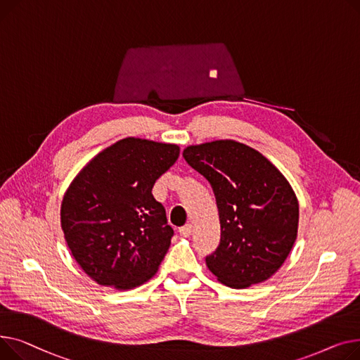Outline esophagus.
I'll use <instances>...</instances> for the list:
<instances>
[{
    "label": "esophagus",
    "instance_id": "obj_1",
    "mask_svg": "<svg viewBox=\"0 0 360 360\" xmlns=\"http://www.w3.org/2000/svg\"><path fill=\"white\" fill-rule=\"evenodd\" d=\"M179 232H180L181 237H188L190 234H192V225L186 224V225L180 226V228H179Z\"/></svg>",
    "mask_w": 360,
    "mask_h": 360
}]
</instances>
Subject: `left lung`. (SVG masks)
Listing matches in <instances>:
<instances>
[{
	"mask_svg": "<svg viewBox=\"0 0 360 360\" xmlns=\"http://www.w3.org/2000/svg\"><path fill=\"white\" fill-rule=\"evenodd\" d=\"M190 167L214 188L221 243L206 257L217 279L234 289L267 281L297 240L300 205L285 176L264 155L237 141L190 145Z\"/></svg>",
	"mask_w": 360,
	"mask_h": 360,
	"instance_id": "left-lung-1",
	"label": "left lung"
}]
</instances>
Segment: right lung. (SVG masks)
Listing matches in <instances>:
<instances>
[{"label": "right lung", "mask_w": 360, "mask_h": 360, "mask_svg": "<svg viewBox=\"0 0 360 360\" xmlns=\"http://www.w3.org/2000/svg\"><path fill=\"white\" fill-rule=\"evenodd\" d=\"M174 143L124 138L72 180L60 226L72 257L103 286L132 289L157 273L174 234L153 187L179 158Z\"/></svg>", "instance_id": "add662e5"}]
</instances>
